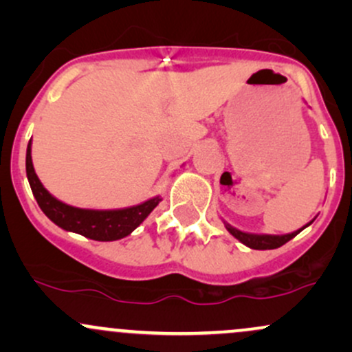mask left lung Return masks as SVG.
Instances as JSON below:
<instances>
[{"mask_svg": "<svg viewBox=\"0 0 352 352\" xmlns=\"http://www.w3.org/2000/svg\"><path fill=\"white\" fill-rule=\"evenodd\" d=\"M225 223V228L228 230L230 233H232L233 236L236 238L238 241H241L245 246H248V248L252 250H274V248H280L281 245H285L286 241H289L292 238H294L298 235V233L302 232L306 227H309L311 223H313V220L309 221V223H306L305 227L296 230V232H292V233H286V235H266V233H246V232H241V230H238L235 227H232V225L227 223V221H223Z\"/></svg>", "mask_w": 352, "mask_h": 352, "instance_id": "left-lung-1", "label": "left lung"}]
</instances>
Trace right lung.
<instances>
[{
  "label": "right lung",
  "instance_id": "obj_1",
  "mask_svg": "<svg viewBox=\"0 0 352 352\" xmlns=\"http://www.w3.org/2000/svg\"><path fill=\"white\" fill-rule=\"evenodd\" d=\"M26 175L39 208L52 223L66 232L79 233L96 241H116L131 235L162 201V197L155 195L139 205L114 210L79 208L64 204L51 195L36 175L33 159H31V140L26 151Z\"/></svg>",
  "mask_w": 352,
  "mask_h": 352
}]
</instances>
